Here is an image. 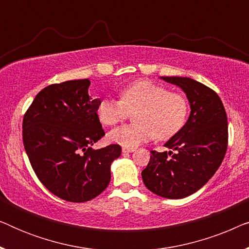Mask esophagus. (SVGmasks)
<instances>
[{
	"mask_svg": "<svg viewBox=\"0 0 249 249\" xmlns=\"http://www.w3.org/2000/svg\"><path fill=\"white\" fill-rule=\"evenodd\" d=\"M134 151H135L134 148H127V147L122 148V153H131V152H134Z\"/></svg>",
	"mask_w": 249,
	"mask_h": 249,
	"instance_id": "34e87169",
	"label": "esophagus"
}]
</instances>
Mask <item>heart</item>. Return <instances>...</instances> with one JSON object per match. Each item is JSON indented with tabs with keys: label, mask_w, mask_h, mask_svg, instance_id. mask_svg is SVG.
Here are the masks:
<instances>
[{
	"label": "heart",
	"mask_w": 249,
	"mask_h": 249,
	"mask_svg": "<svg viewBox=\"0 0 249 249\" xmlns=\"http://www.w3.org/2000/svg\"><path fill=\"white\" fill-rule=\"evenodd\" d=\"M134 114L137 124L122 125L108 134L111 142L135 148L155 138H171L186 122L188 102L182 94L170 91L162 85L139 80L120 91V100L105 97L97 105L96 114L102 124L112 127Z\"/></svg>",
	"instance_id": "1"
}]
</instances>
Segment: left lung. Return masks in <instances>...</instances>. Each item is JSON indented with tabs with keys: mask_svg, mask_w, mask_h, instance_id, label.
Returning a JSON list of instances; mask_svg holds the SVG:
<instances>
[{
	"mask_svg": "<svg viewBox=\"0 0 249 249\" xmlns=\"http://www.w3.org/2000/svg\"><path fill=\"white\" fill-rule=\"evenodd\" d=\"M185 91L190 104L186 124L165 142L170 152L151 151L142 177L156 195L180 199L202 188L222 163L228 147V121L215 91L188 77H162Z\"/></svg>",
	"mask_w": 249,
	"mask_h": 249,
	"instance_id": "left-lung-1",
	"label": "left lung"
}]
</instances>
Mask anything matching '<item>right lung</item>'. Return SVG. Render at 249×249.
<instances>
[{"label": "right lung", "instance_id": "add662e5", "mask_svg": "<svg viewBox=\"0 0 249 249\" xmlns=\"http://www.w3.org/2000/svg\"><path fill=\"white\" fill-rule=\"evenodd\" d=\"M88 79L50 85L36 95L23 115L22 141L39 181L68 202L95 198L111 180L118 144L91 145L105 132L96 114L98 98L88 94Z\"/></svg>", "mask_w": 249, "mask_h": 249}]
</instances>
